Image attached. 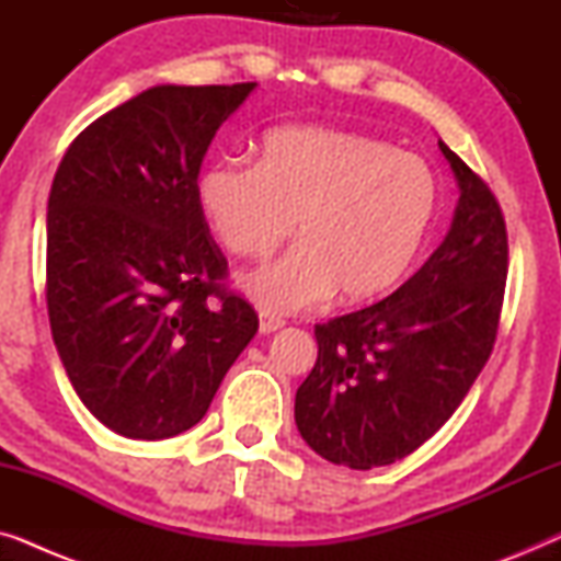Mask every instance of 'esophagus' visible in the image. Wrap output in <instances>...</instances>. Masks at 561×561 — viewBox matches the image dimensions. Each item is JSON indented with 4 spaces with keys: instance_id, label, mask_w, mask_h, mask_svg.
I'll use <instances>...</instances> for the list:
<instances>
[{
    "instance_id": "esophagus-1",
    "label": "esophagus",
    "mask_w": 561,
    "mask_h": 561,
    "mask_svg": "<svg viewBox=\"0 0 561 561\" xmlns=\"http://www.w3.org/2000/svg\"><path fill=\"white\" fill-rule=\"evenodd\" d=\"M283 324H286V321H283L280 317H273V313L260 311V332L263 334L278 332V329H283Z\"/></svg>"
}]
</instances>
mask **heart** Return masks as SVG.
<instances>
[{
    "label": "heart",
    "instance_id": "obj_1",
    "mask_svg": "<svg viewBox=\"0 0 561 561\" xmlns=\"http://www.w3.org/2000/svg\"><path fill=\"white\" fill-rule=\"evenodd\" d=\"M198 202L221 248L263 257L294 229L298 242L242 278L265 311H298L340 294H388L419 257L436 209L432 165L378 137L321 125L275 127L260 160L217 158L198 173Z\"/></svg>",
    "mask_w": 561,
    "mask_h": 561
}]
</instances>
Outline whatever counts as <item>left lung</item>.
<instances>
[{
	"label": "left lung",
	"instance_id": "1",
	"mask_svg": "<svg viewBox=\"0 0 561 561\" xmlns=\"http://www.w3.org/2000/svg\"><path fill=\"white\" fill-rule=\"evenodd\" d=\"M459 181L449 234L382 301L313 327L319 355L296 393V426L329 462L393 465L447 424L490 359L508 232L485 181L439 140Z\"/></svg>",
	"mask_w": 561,
	"mask_h": 561
}]
</instances>
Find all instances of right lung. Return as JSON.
I'll return each mask as SVG.
<instances>
[{"mask_svg": "<svg viewBox=\"0 0 561 561\" xmlns=\"http://www.w3.org/2000/svg\"><path fill=\"white\" fill-rule=\"evenodd\" d=\"M252 89L142 91L79 133L53 179V342L83 405L127 439L198 424L257 332L198 202L206 150Z\"/></svg>", "mask_w": 561, "mask_h": 561, "instance_id": "right-lung-1", "label": "right lung"}]
</instances>
